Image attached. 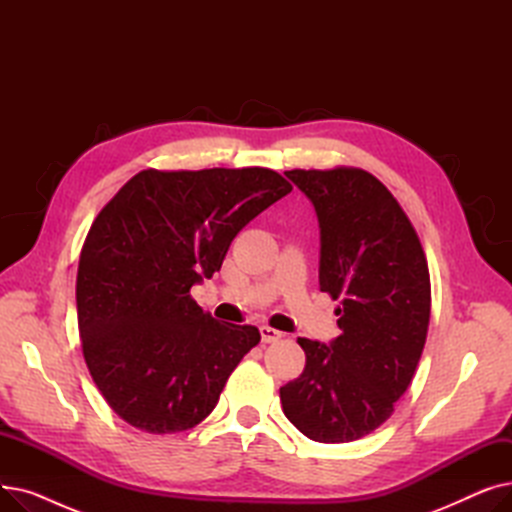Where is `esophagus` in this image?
I'll return each mask as SVG.
<instances>
[{
	"label": "esophagus",
	"instance_id": "34e87169",
	"mask_svg": "<svg viewBox=\"0 0 512 512\" xmlns=\"http://www.w3.org/2000/svg\"><path fill=\"white\" fill-rule=\"evenodd\" d=\"M259 332H261V340L267 342V344L278 342V340L282 338V332H278V330H274V328H270V326H261Z\"/></svg>",
	"mask_w": 512,
	"mask_h": 512
}]
</instances>
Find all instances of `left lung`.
<instances>
[{
    "instance_id": "1",
    "label": "left lung",
    "mask_w": 512,
    "mask_h": 512,
    "mask_svg": "<svg viewBox=\"0 0 512 512\" xmlns=\"http://www.w3.org/2000/svg\"><path fill=\"white\" fill-rule=\"evenodd\" d=\"M319 222V288L342 334L299 338L305 369L280 388L282 409L315 442H353L378 429L421 359L432 288L419 236L388 188L365 170H290Z\"/></svg>"
}]
</instances>
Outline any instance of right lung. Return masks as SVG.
<instances>
[{
    "instance_id": "obj_1",
    "label": "right lung",
    "mask_w": 512,
    "mask_h": 512,
    "mask_svg": "<svg viewBox=\"0 0 512 512\" xmlns=\"http://www.w3.org/2000/svg\"><path fill=\"white\" fill-rule=\"evenodd\" d=\"M267 168L143 170L95 218L76 276L78 332L112 411L147 434L201 423L255 326L220 324L191 297L220 272L234 236L288 195Z\"/></svg>"
}]
</instances>
